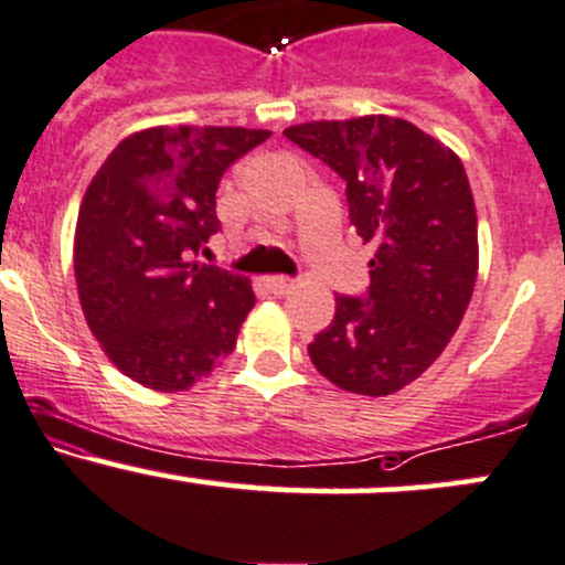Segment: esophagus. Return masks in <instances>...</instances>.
<instances>
[{"label": "esophagus", "mask_w": 565, "mask_h": 565, "mask_svg": "<svg viewBox=\"0 0 565 565\" xmlns=\"http://www.w3.org/2000/svg\"><path fill=\"white\" fill-rule=\"evenodd\" d=\"M268 289L273 295H289L295 289V281L292 278H287V276H268Z\"/></svg>", "instance_id": "34e87169"}]
</instances>
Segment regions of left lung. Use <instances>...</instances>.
Instances as JSON below:
<instances>
[{
	"label": "left lung",
	"mask_w": 565,
	"mask_h": 565,
	"mask_svg": "<svg viewBox=\"0 0 565 565\" xmlns=\"http://www.w3.org/2000/svg\"><path fill=\"white\" fill-rule=\"evenodd\" d=\"M287 139L345 179L351 225L370 259L367 297H334L308 345L338 388L386 396L431 367L467 313L477 281V212L461 158L388 115L289 126Z\"/></svg>",
	"instance_id": "obj_1"
}]
</instances>
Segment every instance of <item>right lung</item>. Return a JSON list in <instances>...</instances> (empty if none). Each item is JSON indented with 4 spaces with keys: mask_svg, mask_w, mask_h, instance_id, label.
Instances as JSON below:
<instances>
[{
    "mask_svg": "<svg viewBox=\"0 0 565 565\" xmlns=\"http://www.w3.org/2000/svg\"><path fill=\"white\" fill-rule=\"evenodd\" d=\"M270 131L154 126L90 179L74 227V278L109 362L152 392H188L235 349L252 281L192 263L220 231L216 188Z\"/></svg>",
    "mask_w": 565,
    "mask_h": 565,
    "instance_id": "right-lung-1",
    "label": "right lung"
}]
</instances>
